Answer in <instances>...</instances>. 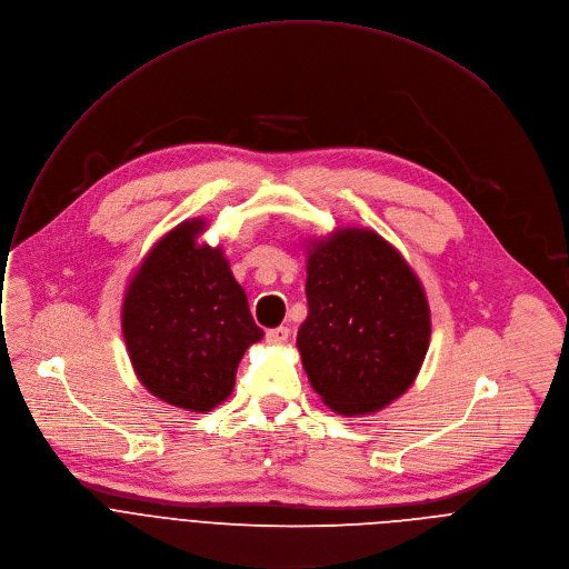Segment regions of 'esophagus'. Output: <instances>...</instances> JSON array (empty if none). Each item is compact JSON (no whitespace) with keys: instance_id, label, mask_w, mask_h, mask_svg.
<instances>
[{"instance_id":"1","label":"esophagus","mask_w":569,"mask_h":569,"mask_svg":"<svg viewBox=\"0 0 569 569\" xmlns=\"http://www.w3.org/2000/svg\"><path fill=\"white\" fill-rule=\"evenodd\" d=\"M287 339H289V328H273V330L267 332V341H269L271 346H280V343H284Z\"/></svg>"}]
</instances>
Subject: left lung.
I'll list each match as a JSON object with an SVG mask.
<instances>
[{"mask_svg": "<svg viewBox=\"0 0 569 569\" xmlns=\"http://www.w3.org/2000/svg\"><path fill=\"white\" fill-rule=\"evenodd\" d=\"M307 305L296 346L311 389L346 418L377 413L416 382L431 339L425 287L370 228L307 237Z\"/></svg>", "mask_w": 569, "mask_h": 569, "instance_id": "left-lung-1", "label": "left lung"}]
</instances>
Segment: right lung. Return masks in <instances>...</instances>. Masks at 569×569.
Here are the masks:
<instances>
[{
    "instance_id": "1",
    "label": "right lung",
    "mask_w": 569,
    "mask_h": 569,
    "mask_svg": "<svg viewBox=\"0 0 569 569\" xmlns=\"http://www.w3.org/2000/svg\"><path fill=\"white\" fill-rule=\"evenodd\" d=\"M206 230L208 219L194 217L164 232L121 302V335L140 385L194 413L232 393L243 352L264 337L223 248L201 241Z\"/></svg>"
}]
</instances>
